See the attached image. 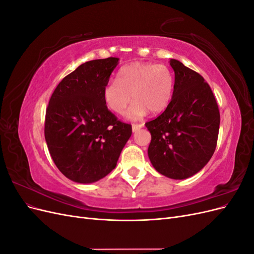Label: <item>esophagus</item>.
I'll use <instances>...</instances> for the list:
<instances>
[{"label": "esophagus", "mask_w": 254, "mask_h": 254, "mask_svg": "<svg viewBox=\"0 0 254 254\" xmlns=\"http://www.w3.org/2000/svg\"><path fill=\"white\" fill-rule=\"evenodd\" d=\"M143 126H144L143 124H132V131L133 132L137 131V130H139L140 128H142Z\"/></svg>", "instance_id": "esophagus-1"}]
</instances>
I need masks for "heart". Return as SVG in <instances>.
I'll return each mask as SVG.
<instances>
[{
  "label": "heart",
  "mask_w": 254,
  "mask_h": 254,
  "mask_svg": "<svg viewBox=\"0 0 254 254\" xmlns=\"http://www.w3.org/2000/svg\"><path fill=\"white\" fill-rule=\"evenodd\" d=\"M175 77L165 64L132 63L123 66L117 80H109L103 89L106 106L117 114H124L130 101V119H139L147 112H162L170 104Z\"/></svg>",
  "instance_id": "b5f03b06"
}]
</instances>
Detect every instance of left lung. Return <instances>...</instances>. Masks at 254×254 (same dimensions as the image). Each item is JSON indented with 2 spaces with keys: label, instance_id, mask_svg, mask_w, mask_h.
<instances>
[{
  "label": "left lung",
  "instance_id": "1",
  "mask_svg": "<svg viewBox=\"0 0 254 254\" xmlns=\"http://www.w3.org/2000/svg\"><path fill=\"white\" fill-rule=\"evenodd\" d=\"M175 71L173 97L155 120L145 123L151 134L148 157L168 178L186 179L209 162L217 145L220 114L202 76L171 59Z\"/></svg>",
  "mask_w": 254,
  "mask_h": 254
}]
</instances>
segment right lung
Instances as JSON below:
<instances>
[{
    "mask_svg": "<svg viewBox=\"0 0 254 254\" xmlns=\"http://www.w3.org/2000/svg\"><path fill=\"white\" fill-rule=\"evenodd\" d=\"M119 58L82 64L54 90L45 113L44 136L51 157L66 178L92 183L113 168L132 127L107 108L103 89Z\"/></svg>",
    "mask_w": 254,
    "mask_h": 254,
    "instance_id": "right-lung-1",
    "label": "right lung"
}]
</instances>
